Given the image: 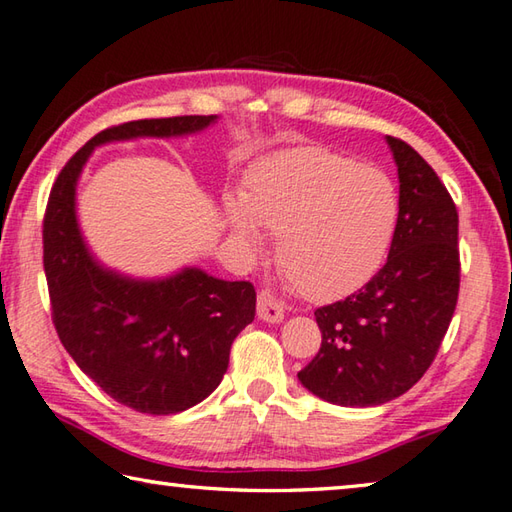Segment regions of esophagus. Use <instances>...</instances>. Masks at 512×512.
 <instances>
[{
    "label": "esophagus",
    "instance_id": "esophagus-1",
    "mask_svg": "<svg viewBox=\"0 0 512 512\" xmlns=\"http://www.w3.org/2000/svg\"><path fill=\"white\" fill-rule=\"evenodd\" d=\"M257 315L264 322H282L284 304H282L280 297L268 291V288H262V291H259V295H257Z\"/></svg>",
    "mask_w": 512,
    "mask_h": 512
}]
</instances>
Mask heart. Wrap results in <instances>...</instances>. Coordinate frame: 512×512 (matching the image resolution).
I'll return each instance as SVG.
<instances>
[{
	"label": "heart",
	"instance_id": "obj_1",
	"mask_svg": "<svg viewBox=\"0 0 512 512\" xmlns=\"http://www.w3.org/2000/svg\"><path fill=\"white\" fill-rule=\"evenodd\" d=\"M228 219L246 246L259 228L277 237V264L297 293L336 300L365 286L392 250L401 199L392 176L327 147L266 163Z\"/></svg>",
	"mask_w": 512,
	"mask_h": 512
}]
</instances>
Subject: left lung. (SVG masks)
Masks as SVG:
<instances>
[{"mask_svg":"<svg viewBox=\"0 0 512 512\" xmlns=\"http://www.w3.org/2000/svg\"><path fill=\"white\" fill-rule=\"evenodd\" d=\"M401 181V219L387 262L340 302L320 306L322 345L300 383L322 401L371 407L414 387L439 353L457 309L459 212L414 147L387 136Z\"/></svg>","mask_w":512,"mask_h":512,"instance_id":"1","label":"left lung"}]
</instances>
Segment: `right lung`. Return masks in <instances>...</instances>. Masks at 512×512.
<instances>
[{
    "mask_svg": "<svg viewBox=\"0 0 512 512\" xmlns=\"http://www.w3.org/2000/svg\"><path fill=\"white\" fill-rule=\"evenodd\" d=\"M215 118H145L102 129L62 167L46 203L44 273L58 338L102 392L143 414L183 412L215 392L232 342L255 320V286L199 268L156 282L107 271L82 241L76 181L102 143L192 134Z\"/></svg>",
    "mask_w": 512,
    "mask_h": 512,
    "instance_id": "add662e5",
    "label": "right lung"
}]
</instances>
